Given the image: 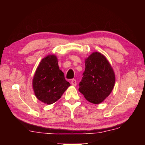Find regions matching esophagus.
<instances>
[{
	"mask_svg": "<svg viewBox=\"0 0 145 145\" xmlns=\"http://www.w3.org/2000/svg\"><path fill=\"white\" fill-rule=\"evenodd\" d=\"M71 84L72 85V86H75L76 85V80H75V79H72V80H71Z\"/></svg>",
	"mask_w": 145,
	"mask_h": 145,
	"instance_id": "1",
	"label": "esophagus"
}]
</instances>
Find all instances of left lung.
<instances>
[{
  "mask_svg": "<svg viewBox=\"0 0 145 145\" xmlns=\"http://www.w3.org/2000/svg\"><path fill=\"white\" fill-rule=\"evenodd\" d=\"M79 92L92 104L102 102L112 92L116 77L112 66L102 53L94 52L85 59V71Z\"/></svg>",
  "mask_w": 145,
  "mask_h": 145,
  "instance_id": "left-lung-1",
  "label": "left lung"
}]
</instances>
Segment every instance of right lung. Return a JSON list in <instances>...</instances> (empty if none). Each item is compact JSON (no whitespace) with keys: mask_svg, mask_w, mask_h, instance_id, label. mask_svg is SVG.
Listing matches in <instances>:
<instances>
[{"mask_svg":"<svg viewBox=\"0 0 145 145\" xmlns=\"http://www.w3.org/2000/svg\"><path fill=\"white\" fill-rule=\"evenodd\" d=\"M70 85L59 69L55 55H47L41 60L32 82L33 91L39 100L45 104H53L61 98Z\"/></svg>","mask_w":145,"mask_h":145,"instance_id":"1","label":"right lung"}]
</instances>
